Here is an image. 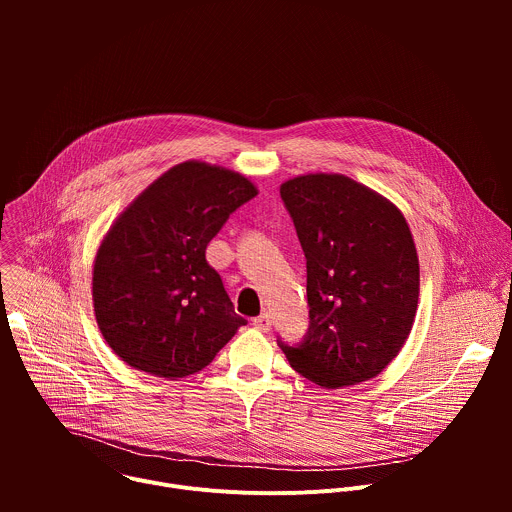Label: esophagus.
<instances>
[{
	"label": "esophagus",
	"mask_w": 512,
	"mask_h": 512,
	"mask_svg": "<svg viewBox=\"0 0 512 512\" xmlns=\"http://www.w3.org/2000/svg\"><path fill=\"white\" fill-rule=\"evenodd\" d=\"M253 326H255L257 330H263V332H267V330L271 328V316H269L267 312H263L261 316L253 318Z\"/></svg>",
	"instance_id": "34e87169"
}]
</instances>
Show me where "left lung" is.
<instances>
[{
  "label": "left lung",
  "mask_w": 512,
  "mask_h": 512,
  "mask_svg": "<svg viewBox=\"0 0 512 512\" xmlns=\"http://www.w3.org/2000/svg\"><path fill=\"white\" fill-rule=\"evenodd\" d=\"M281 200L306 255L310 326L277 338L291 369L336 389L377 377L405 344L419 300V261L397 206L340 174L287 180Z\"/></svg>",
  "instance_id": "1"
}]
</instances>
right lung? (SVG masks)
<instances>
[{"mask_svg": "<svg viewBox=\"0 0 512 512\" xmlns=\"http://www.w3.org/2000/svg\"><path fill=\"white\" fill-rule=\"evenodd\" d=\"M253 196L237 172L184 162L117 218L95 259L93 302L103 338L129 367L164 379L194 375L247 324L206 245Z\"/></svg>", "mask_w": 512, "mask_h": 512, "instance_id": "1", "label": "right lung"}]
</instances>
